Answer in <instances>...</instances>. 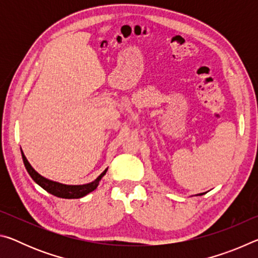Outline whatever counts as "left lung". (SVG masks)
Instances as JSON below:
<instances>
[{
  "mask_svg": "<svg viewBox=\"0 0 258 258\" xmlns=\"http://www.w3.org/2000/svg\"><path fill=\"white\" fill-rule=\"evenodd\" d=\"M200 196H202V194H200Z\"/></svg>",
  "mask_w": 258,
  "mask_h": 258,
  "instance_id": "left-lung-1",
  "label": "left lung"
}]
</instances>
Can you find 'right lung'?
I'll use <instances>...</instances> for the list:
<instances>
[{
  "label": "right lung",
  "instance_id": "right-lung-1",
  "mask_svg": "<svg viewBox=\"0 0 258 258\" xmlns=\"http://www.w3.org/2000/svg\"><path fill=\"white\" fill-rule=\"evenodd\" d=\"M21 155H23V160L25 164V167L27 169L28 174L30 175V177L37 183L38 185L42 186L43 189L45 191L49 192V194L55 196V197L59 198H64V199H75V198H82L86 196L90 192L94 191L97 189V186L99 184V181L101 180L102 176L106 174L107 169L104 171L101 175H100L97 180L87 183V184H83V185H67V184H61V183L58 182H53L51 180H47V178L43 177L42 175H40L35 169L30 166V164L28 163L27 158H26L24 152L21 151Z\"/></svg>",
  "mask_w": 258,
  "mask_h": 258
}]
</instances>
